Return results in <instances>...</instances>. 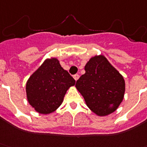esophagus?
Masks as SVG:
<instances>
[{"mask_svg": "<svg viewBox=\"0 0 147 147\" xmlns=\"http://www.w3.org/2000/svg\"><path fill=\"white\" fill-rule=\"evenodd\" d=\"M73 78H74V79H75V81H77L78 79L79 78V75H78V74H75V75H73Z\"/></svg>", "mask_w": 147, "mask_h": 147, "instance_id": "obj_1", "label": "esophagus"}]
</instances>
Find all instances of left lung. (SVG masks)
<instances>
[{
  "label": "left lung",
  "mask_w": 147,
  "mask_h": 147,
  "mask_svg": "<svg viewBox=\"0 0 147 147\" xmlns=\"http://www.w3.org/2000/svg\"><path fill=\"white\" fill-rule=\"evenodd\" d=\"M85 74L75 84L89 109L98 116L115 112L123 100V76L103 55L95 56L85 66Z\"/></svg>",
  "instance_id": "left-lung-1"
}]
</instances>
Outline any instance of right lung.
I'll return each instance as SVG.
<instances>
[{
  "label": "right lung",
  "instance_id": "obj_1",
  "mask_svg": "<svg viewBox=\"0 0 147 147\" xmlns=\"http://www.w3.org/2000/svg\"><path fill=\"white\" fill-rule=\"evenodd\" d=\"M75 84L58 59H47L26 83L27 100L38 112L49 114L61 106L67 89Z\"/></svg>",
  "mask_w": 147,
  "mask_h": 147
}]
</instances>
